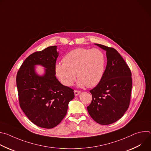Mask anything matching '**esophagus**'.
Returning a JSON list of instances; mask_svg holds the SVG:
<instances>
[{"mask_svg":"<svg viewBox=\"0 0 151 151\" xmlns=\"http://www.w3.org/2000/svg\"><path fill=\"white\" fill-rule=\"evenodd\" d=\"M74 93H75V95L76 96H78V95L81 93V91H80L75 90V91H74Z\"/></svg>","mask_w":151,"mask_h":151,"instance_id":"obj_1","label":"esophagus"}]
</instances>
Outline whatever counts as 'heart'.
Segmentation results:
<instances>
[{
  "instance_id": "obj_1",
  "label": "heart",
  "mask_w": 151,
  "mask_h": 151,
  "mask_svg": "<svg viewBox=\"0 0 151 151\" xmlns=\"http://www.w3.org/2000/svg\"><path fill=\"white\" fill-rule=\"evenodd\" d=\"M106 57L99 49L78 48L65 55L63 62L55 66L56 76L65 86L70 87L76 80L78 86L93 87L101 81L104 72Z\"/></svg>"
}]
</instances>
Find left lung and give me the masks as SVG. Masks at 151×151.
<instances>
[{"mask_svg": "<svg viewBox=\"0 0 151 151\" xmlns=\"http://www.w3.org/2000/svg\"><path fill=\"white\" fill-rule=\"evenodd\" d=\"M95 45L106 51L107 62L101 81L90 91L93 99L87 110L96 122L109 125L119 119L128 108L132 88V73L115 49Z\"/></svg>", "mask_w": 151, "mask_h": 151, "instance_id": "obj_1", "label": "left lung"}]
</instances>
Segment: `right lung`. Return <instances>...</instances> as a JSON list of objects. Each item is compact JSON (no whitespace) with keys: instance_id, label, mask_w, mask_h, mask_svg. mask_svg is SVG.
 I'll use <instances>...</instances> for the list:
<instances>
[{"instance_id":"obj_1","label":"right lung","mask_w":151,"mask_h":151,"mask_svg":"<svg viewBox=\"0 0 151 151\" xmlns=\"http://www.w3.org/2000/svg\"><path fill=\"white\" fill-rule=\"evenodd\" d=\"M57 49V46H51L30 55L16 78L21 109L30 121L44 128L60 123L67 114L69 101L75 97L73 90L56 78L55 66L59 54ZM36 65L45 68L44 75L36 73Z\"/></svg>"}]
</instances>
